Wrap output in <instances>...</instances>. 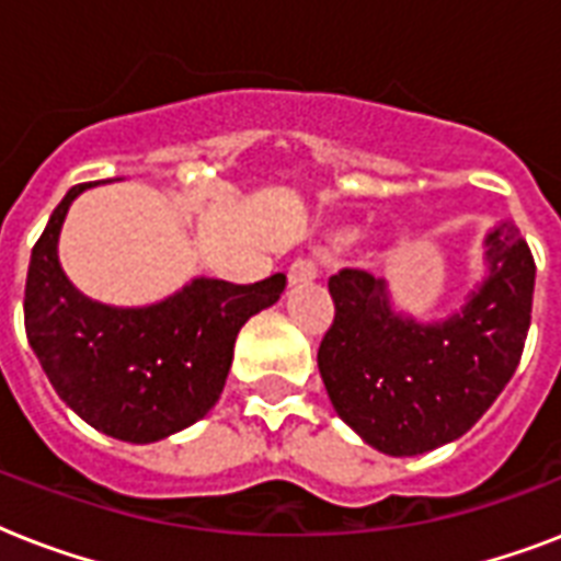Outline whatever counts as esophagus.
<instances>
[{
  "label": "esophagus",
  "mask_w": 561,
  "mask_h": 561,
  "mask_svg": "<svg viewBox=\"0 0 561 561\" xmlns=\"http://www.w3.org/2000/svg\"><path fill=\"white\" fill-rule=\"evenodd\" d=\"M317 279V267L311 259H294L288 267V282L290 285H306V282Z\"/></svg>",
  "instance_id": "esophagus-1"
}]
</instances>
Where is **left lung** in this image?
Returning a JSON list of instances; mask_svg holds the SVG:
<instances>
[{
  "label": "left lung",
  "mask_w": 561,
  "mask_h": 561,
  "mask_svg": "<svg viewBox=\"0 0 561 561\" xmlns=\"http://www.w3.org/2000/svg\"><path fill=\"white\" fill-rule=\"evenodd\" d=\"M486 279L439 323L396 314L387 282L346 267L329 279L334 323L317 367L337 416L367 445L413 457L454 443L501 396L522 360L536 262L515 224L483 241Z\"/></svg>",
  "instance_id": "left-lung-1"
}]
</instances>
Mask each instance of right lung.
Here are the masks:
<instances>
[{
  "label": "right lung",
  "instance_id": "add662e5",
  "mask_svg": "<svg viewBox=\"0 0 561 561\" xmlns=\"http://www.w3.org/2000/svg\"><path fill=\"white\" fill-rule=\"evenodd\" d=\"M83 188L66 192L31 250L25 334L57 396L87 425L122 443H157L215 408L241 325L282 297L285 273L255 285L197 276L153 306H101L57 259L66 211Z\"/></svg>",
  "mask_w": 561,
  "mask_h": 561
}]
</instances>
